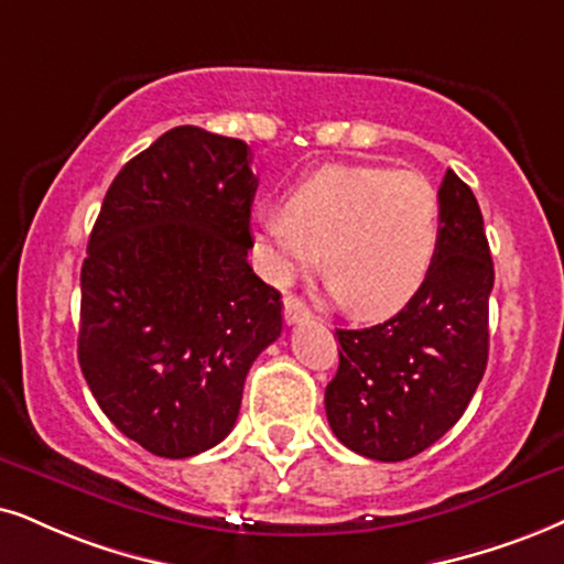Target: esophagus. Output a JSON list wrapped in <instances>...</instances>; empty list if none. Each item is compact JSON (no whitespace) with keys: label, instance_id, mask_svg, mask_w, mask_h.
Segmentation results:
<instances>
[{"label":"esophagus","instance_id":"obj_1","mask_svg":"<svg viewBox=\"0 0 564 564\" xmlns=\"http://www.w3.org/2000/svg\"><path fill=\"white\" fill-rule=\"evenodd\" d=\"M283 319H286V325L310 323L312 312H310V306L302 302V299H296V296L289 294L286 299H283Z\"/></svg>","mask_w":564,"mask_h":564}]
</instances>
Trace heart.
I'll return each instance as SVG.
<instances>
[{
    "mask_svg": "<svg viewBox=\"0 0 564 564\" xmlns=\"http://www.w3.org/2000/svg\"><path fill=\"white\" fill-rule=\"evenodd\" d=\"M440 192L422 171L317 169L289 189L283 208L258 213L273 281L315 265L356 315H384L422 289L440 247Z\"/></svg>",
    "mask_w": 564,
    "mask_h": 564,
    "instance_id": "obj_1",
    "label": "heart"
}]
</instances>
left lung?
Wrapping results in <instances>:
<instances>
[{
	"label": "left lung",
	"instance_id": "obj_1",
	"mask_svg": "<svg viewBox=\"0 0 564 564\" xmlns=\"http://www.w3.org/2000/svg\"><path fill=\"white\" fill-rule=\"evenodd\" d=\"M440 247L422 289L398 315L335 330L338 372L325 388L327 422L348 451L395 463L419 455L463 416L489 356V241L471 187L447 169Z\"/></svg>",
	"mask_w": 564,
	"mask_h": 564
}]
</instances>
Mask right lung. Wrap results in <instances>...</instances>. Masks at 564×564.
<instances>
[{"mask_svg":"<svg viewBox=\"0 0 564 564\" xmlns=\"http://www.w3.org/2000/svg\"><path fill=\"white\" fill-rule=\"evenodd\" d=\"M247 142L184 124L106 192L80 270L77 359L124 437L161 458L234 430L249 367L283 330L281 294L254 275Z\"/></svg>","mask_w":564,"mask_h":564,"instance_id":"add662e5","label":"right lung"}]
</instances>
